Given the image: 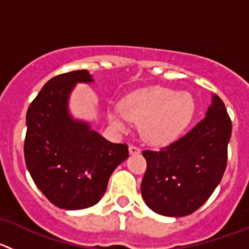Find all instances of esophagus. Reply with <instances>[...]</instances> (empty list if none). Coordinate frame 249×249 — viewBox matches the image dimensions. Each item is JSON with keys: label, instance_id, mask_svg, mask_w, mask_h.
I'll return each mask as SVG.
<instances>
[{"label": "esophagus", "instance_id": "esophagus-1", "mask_svg": "<svg viewBox=\"0 0 249 249\" xmlns=\"http://www.w3.org/2000/svg\"><path fill=\"white\" fill-rule=\"evenodd\" d=\"M128 149H129V155H138V153L141 152V149L138 148L137 146H133V144H131V146L128 147Z\"/></svg>", "mask_w": 249, "mask_h": 249}]
</instances>
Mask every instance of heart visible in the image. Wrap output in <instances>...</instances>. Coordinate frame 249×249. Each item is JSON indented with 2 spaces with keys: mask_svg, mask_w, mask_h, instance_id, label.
<instances>
[{
  "mask_svg": "<svg viewBox=\"0 0 249 249\" xmlns=\"http://www.w3.org/2000/svg\"><path fill=\"white\" fill-rule=\"evenodd\" d=\"M193 113L190 93L156 86L128 94L121 106L109 109L108 121L118 131L126 129L128 120L141 123V136L147 143L166 146L183 133Z\"/></svg>",
  "mask_w": 249,
  "mask_h": 249,
  "instance_id": "1",
  "label": "heart"
}]
</instances>
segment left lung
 I'll return each mask as SVG.
<instances>
[{"label": "left lung", "instance_id": "1", "mask_svg": "<svg viewBox=\"0 0 249 249\" xmlns=\"http://www.w3.org/2000/svg\"><path fill=\"white\" fill-rule=\"evenodd\" d=\"M231 135L226 106L213 94L206 117L188 133L160 151L142 152L147 169L141 192L147 206L167 217L198 210L223 177Z\"/></svg>", "mask_w": 249, "mask_h": 249}]
</instances>
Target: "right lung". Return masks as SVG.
<instances>
[{
	"instance_id": "add662e5",
	"label": "right lung",
	"mask_w": 249,
	"mask_h": 249,
	"mask_svg": "<svg viewBox=\"0 0 249 249\" xmlns=\"http://www.w3.org/2000/svg\"><path fill=\"white\" fill-rule=\"evenodd\" d=\"M91 82L86 70L58 74L43 86L26 114V166L46 198L62 210L100 202L112 172L128 157L127 144L112 143L70 113L74 86Z\"/></svg>"
}]
</instances>
